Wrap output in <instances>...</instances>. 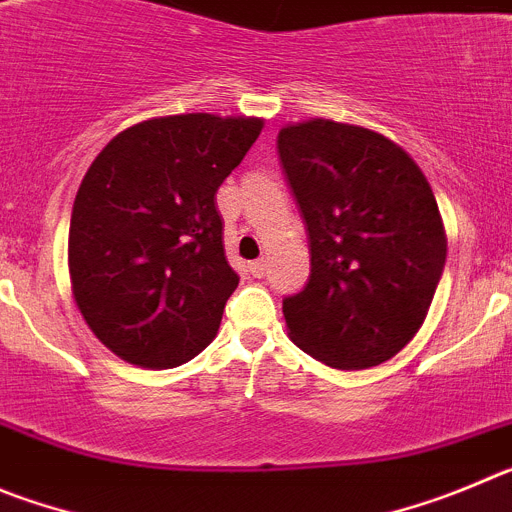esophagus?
I'll list each match as a JSON object with an SVG mask.
<instances>
[{"instance_id": "esophagus-1", "label": "esophagus", "mask_w": 512, "mask_h": 512, "mask_svg": "<svg viewBox=\"0 0 512 512\" xmlns=\"http://www.w3.org/2000/svg\"><path fill=\"white\" fill-rule=\"evenodd\" d=\"M247 270H250V275H255V278H262V275L267 273V262L255 260V262H250V267H247Z\"/></svg>"}]
</instances>
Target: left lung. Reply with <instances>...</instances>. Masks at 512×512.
Segmentation results:
<instances>
[{"mask_svg": "<svg viewBox=\"0 0 512 512\" xmlns=\"http://www.w3.org/2000/svg\"><path fill=\"white\" fill-rule=\"evenodd\" d=\"M278 153L311 242V280L283 301L288 336L336 370L388 362L426 321L446 262L423 170L380 132L321 117L285 124Z\"/></svg>", "mask_w": 512, "mask_h": 512, "instance_id": "8db88e82", "label": "left lung"}]
</instances>
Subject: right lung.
<instances>
[{"instance_id":"add662e5","label":"right lung","mask_w":512,"mask_h":512,"mask_svg":"<svg viewBox=\"0 0 512 512\" xmlns=\"http://www.w3.org/2000/svg\"><path fill=\"white\" fill-rule=\"evenodd\" d=\"M265 119L170 114L137 122L86 170L68 229L78 311L109 352L163 370L193 359L239 285L216 191Z\"/></svg>"}]
</instances>
